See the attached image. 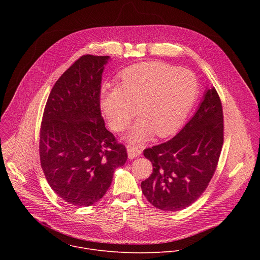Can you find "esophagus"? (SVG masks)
I'll return each mask as SVG.
<instances>
[{
	"label": "esophagus",
	"mask_w": 260,
	"mask_h": 260,
	"mask_svg": "<svg viewBox=\"0 0 260 260\" xmlns=\"http://www.w3.org/2000/svg\"><path fill=\"white\" fill-rule=\"evenodd\" d=\"M141 154V149L136 146H127V156L129 159H133Z\"/></svg>",
	"instance_id": "esophagus-1"
}]
</instances>
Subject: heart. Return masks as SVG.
Returning <instances> with one entry per match:
<instances>
[{"label":"heart","instance_id":"obj_1","mask_svg":"<svg viewBox=\"0 0 260 260\" xmlns=\"http://www.w3.org/2000/svg\"><path fill=\"white\" fill-rule=\"evenodd\" d=\"M120 82L104 86L100 107L110 127L123 131L136 115L141 117L125 136L140 145L153 133L158 137L173 134L187 117L199 92L194 74L162 62H146L125 69Z\"/></svg>","mask_w":260,"mask_h":260}]
</instances>
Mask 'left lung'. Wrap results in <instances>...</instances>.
Wrapping results in <instances>:
<instances>
[{
	"label": "left lung",
	"instance_id": "obj_1",
	"mask_svg": "<svg viewBox=\"0 0 260 260\" xmlns=\"http://www.w3.org/2000/svg\"><path fill=\"white\" fill-rule=\"evenodd\" d=\"M223 145V113L214 87L190 120L170 141L144 150L153 167L141 188L151 205L179 211L196 202L212 179Z\"/></svg>",
	"mask_w": 260,
	"mask_h": 260
}]
</instances>
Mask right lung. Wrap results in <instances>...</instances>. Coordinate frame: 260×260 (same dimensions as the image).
<instances>
[{
  "label": "right lung",
  "instance_id": "add662e5",
  "mask_svg": "<svg viewBox=\"0 0 260 260\" xmlns=\"http://www.w3.org/2000/svg\"><path fill=\"white\" fill-rule=\"evenodd\" d=\"M110 56L83 55L55 82L40 129V160L53 191L88 207L100 201L127 159L101 114L102 74Z\"/></svg>",
  "mask_w": 260,
  "mask_h": 260
}]
</instances>
